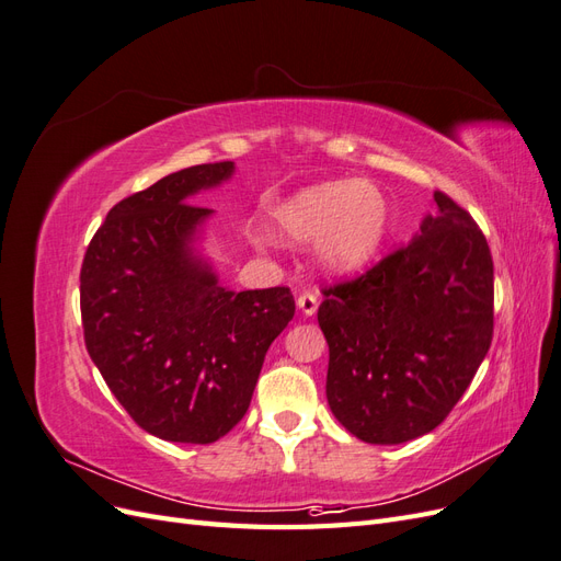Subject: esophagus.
Returning <instances> with one entry per match:
<instances>
[{
  "label": "esophagus",
  "mask_w": 561,
  "mask_h": 561,
  "mask_svg": "<svg viewBox=\"0 0 561 561\" xmlns=\"http://www.w3.org/2000/svg\"><path fill=\"white\" fill-rule=\"evenodd\" d=\"M297 307L301 309L304 316H313V313L318 311V295H316L313 290L301 293V295L297 297Z\"/></svg>",
  "instance_id": "obj_1"
}]
</instances>
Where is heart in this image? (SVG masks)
Masks as SVG:
<instances>
[{
    "mask_svg": "<svg viewBox=\"0 0 561 561\" xmlns=\"http://www.w3.org/2000/svg\"><path fill=\"white\" fill-rule=\"evenodd\" d=\"M293 241L320 239V252L336 268H358L379 250L388 208L379 190L360 182H328L304 190L276 210Z\"/></svg>",
    "mask_w": 561,
    "mask_h": 561,
    "instance_id": "heart-1",
    "label": "heart"
}]
</instances>
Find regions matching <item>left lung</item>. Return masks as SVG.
I'll return each instance as SVG.
<instances>
[{"instance_id": "8db88e82", "label": "left lung", "mask_w": 561, "mask_h": 561, "mask_svg": "<svg viewBox=\"0 0 561 561\" xmlns=\"http://www.w3.org/2000/svg\"><path fill=\"white\" fill-rule=\"evenodd\" d=\"M437 215L365 274L322 287L328 402L369 445H400L443 423L494 336V260L482 229L435 192Z\"/></svg>"}]
</instances>
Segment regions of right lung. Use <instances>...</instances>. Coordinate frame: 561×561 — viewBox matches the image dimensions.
<instances>
[{
	"label": "right lung",
	"instance_id": "1",
	"mask_svg": "<svg viewBox=\"0 0 561 561\" xmlns=\"http://www.w3.org/2000/svg\"><path fill=\"white\" fill-rule=\"evenodd\" d=\"M231 161L165 175L118 201L81 264L91 360L138 426L210 445L239 423L271 342L295 316L290 287L231 293L190 241L210 210L186 198L227 180Z\"/></svg>",
	"mask_w": 561,
	"mask_h": 561
}]
</instances>
